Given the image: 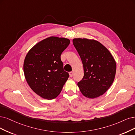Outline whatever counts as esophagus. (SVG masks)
<instances>
[{"label":"esophagus","instance_id":"1","mask_svg":"<svg viewBox=\"0 0 135 135\" xmlns=\"http://www.w3.org/2000/svg\"><path fill=\"white\" fill-rule=\"evenodd\" d=\"M69 76L72 77L73 75V72H70L69 73Z\"/></svg>","mask_w":135,"mask_h":135}]
</instances>
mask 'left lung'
I'll list each match as a JSON object with an SVG mask.
<instances>
[{
	"label": "left lung",
	"instance_id": "1",
	"mask_svg": "<svg viewBox=\"0 0 135 135\" xmlns=\"http://www.w3.org/2000/svg\"><path fill=\"white\" fill-rule=\"evenodd\" d=\"M73 43L84 69V76L77 83L79 90L89 98L102 95L111 87L115 77V60L110 52L96 40L74 38Z\"/></svg>",
	"mask_w": 135,
	"mask_h": 135
}]
</instances>
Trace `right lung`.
<instances>
[{"label":"right lung","instance_id":"add662e5","mask_svg":"<svg viewBox=\"0 0 135 135\" xmlns=\"http://www.w3.org/2000/svg\"><path fill=\"white\" fill-rule=\"evenodd\" d=\"M70 43L69 39L50 37L37 43L24 59V76L29 87L40 97H57L69 77L63 69L62 53Z\"/></svg>","mask_w":135,"mask_h":135}]
</instances>
